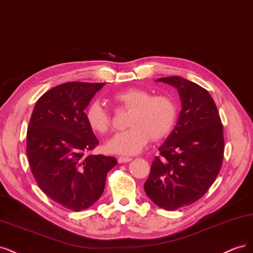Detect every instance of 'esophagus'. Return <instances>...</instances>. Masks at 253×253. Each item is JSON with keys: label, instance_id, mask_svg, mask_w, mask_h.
I'll use <instances>...</instances> for the list:
<instances>
[{"label": "esophagus", "instance_id": "esophagus-1", "mask_svg": "<svg viewBox=\"0 0 253 253\" xmlns=\"http://www.w3.org/2000/svg\"><path fill=\"white\" fill-rule=\"evenodd\" d=\"M132 159L131 158H128V157H120L118 159V162L119 163H127V162H130Z\"/></svg>", "mask_w": 253, "mask_h": 253}]
</instances>
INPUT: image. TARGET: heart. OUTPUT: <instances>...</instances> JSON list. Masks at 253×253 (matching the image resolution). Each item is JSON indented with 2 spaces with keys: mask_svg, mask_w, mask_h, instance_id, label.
<instances>
[{
  "mask_svg": "<svg viewBox=\"0 0 253 253\" xmlns=\"http://www.w3.org/2000/svg\"><path fill=\"white\" fill-rule=\"evenodd\" d=\"M112 100L121 108L130 110L127 120L128 129L113 135L106 144L111 153L132 156L140 153L149 142L161 140L172 130L177 107L172 97L167 94H154L140 87H130L117 92ZM88 126L99 134L111 129L108 110L97 101L88 105L85 111Z\"/></svg>",
  "mask_w": 253,
  "mask_h": 253,
  "instance_id": "obj_1",
  "label": "heart"
}]
</instances>
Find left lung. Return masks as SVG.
Returning <instances> with one entry per match:
<instances>
[{"label":"left lung","mask_w":253,"mask_h":253,"mask_svg":"<svg viewBox=\"0 0 253 253\" xmlns=\"http://www.w3.org/2000/svg\"><path fill=\"white\" fill-rule=\"evenodd\" d=\"M157 81L177 89L182 110L152 162L144 189L159 207L175 210L200 200L215 181L224 158L223 125L205 88L177 76Z\"/></svg>","instance_id":"1"}]
</instances>
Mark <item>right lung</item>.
Masks as SVG:
<instances>
[{
    "mask_svg": "<svg viewBox=\"0 0 253 253\" xmlns=\"http://www.w3.org/2000/svg\"><path fill=\"white\" fill-rule=\"evenodd\" d=\"M105 83L67 82L37 101L29 121L26 152L31 173L48 198L72 211L100 199L113 157L89 153L99 141L88 126L85 108Z\"/></svg>",
    "mask_w": 253,
    "mask_h": 253,
    "instance_id": "right-lung-1",
    "label": "right lung"
}]
</instances>
